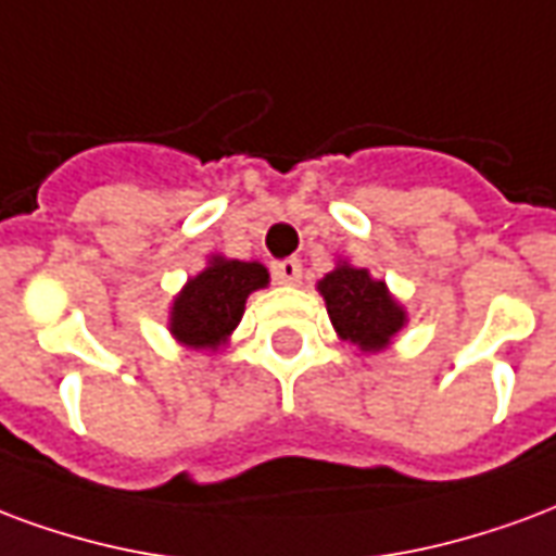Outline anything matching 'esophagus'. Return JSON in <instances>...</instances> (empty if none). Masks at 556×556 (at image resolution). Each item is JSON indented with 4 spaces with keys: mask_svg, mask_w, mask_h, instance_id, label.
Instances as JSON below:
<instances>
[{
    "mask_svg": "<svg viewBox=\"0 0 556 556\" xmlns=\"http://www.w3.org/2000/svg\"><path fill=\"white\" fill-rule=\"evenodd\" d=\"M273 278L278 283H299V278H302V263L295 261V257L273 263Z\"/></svg>",
    "mask_w": 556,
    "mask_h": 556,
    "instance_id": "obj_1",
    "label": "esophagus"
}]
</instances>
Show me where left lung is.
Masks as SVG:
<instances>
[{"mask_svg": "<svg viewBox=\"0 0 556 556\" xmlns=\"http://www.w3.org/2000/svg\"><path fill=\"white\" fill-rule=\"evenodd\" d=\"M328 317L343 340L364 352H379L406 323L403 307L388 295L382 281H372L367 269L338 266L319 281Z\"/></svg>", "mask_w": 556, "mask_h": 556, "instance_id": "1", "label": "left lung"}]
</instances>
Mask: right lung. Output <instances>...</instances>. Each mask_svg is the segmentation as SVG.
<instances>
[{
	"label": "right lung",
	"instance_id": "obj_1",
	"mask_svg": "<svg viewBox=\"0 0 556 556\" xmlns=\"http://www.w3.org/2000/svg\"><path fill=\"white\" fill-rule=\"evenodd\" d=\"M269 283V273L261 263H242L213 257L204 273L186 283L174 299V338L194 350H216L237 328L245 311V299Z\"/></svg>",
	"mask_w": 556,
	"mask_h": 556
}]
</instances>
